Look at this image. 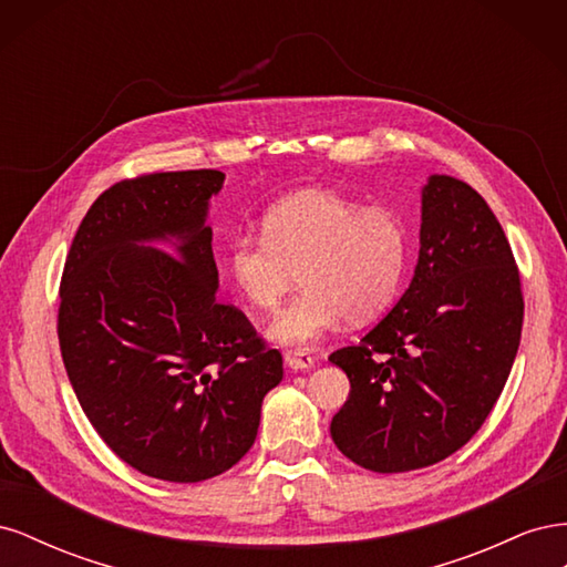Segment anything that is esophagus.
Listing matches in <instances>:
<instances>
[{
    "label": "esophagus",
    "mask_w": 567,
    "mask_h": 567,
    "mask_svg": "<svg viewBox=\"0 0 567 567\" xmlns=\"http://www.w3.org/2000/svg\"><path fill=\"white\" fill-rule=\"evenodd\" d=\"M284 362H286V367L290 371H305V369H312L315 367V357L310 352H302V350H298V352L288 350L284 354Z\"/></svg>",
    "instance_id": "34e87169"
}]
</instances>
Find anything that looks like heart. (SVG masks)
Here are the masks:
<instances>
[{
    "instance_id": "obj_1",
    "label": "heart",
    "mask_w": 567,
    "mask_h": 567,
    "mask_svg": "<svg viewBox=\"0 0 567 567\" xmlns=\"http://www.w3.org/2000/svg\"><path fill=\"white\" fill-rule=\"evenodd\" d=\"M260 227L229 238L221 269L255 310H274L300 274L305 288L269 326L281 346H312L346 317L369 321L398 296L409 231L394 210L307 188L271 203Z\"/></svg>"
}]
</instances>
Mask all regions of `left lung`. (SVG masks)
Segmentation results:
<instances>
[{
  "label": "left lung",
  "mask_w": 567,
  "mask_h": 567,
  "mask_svg": "<svg viewBox=\"0 0 567 567\" xmlns=\"http://www.w3.org/2000/svg\"><path fill=\"white\" fill-rule=\"evenodd\" d=\"M523 312L520 271L499 219L466 182L433 175L414 279L357 346L329 357L350 379L331 421L336 447L375 473L452 456L499 400Z\"/></svg>",
  "instance_id": "8db88e82"
}]
</instances>
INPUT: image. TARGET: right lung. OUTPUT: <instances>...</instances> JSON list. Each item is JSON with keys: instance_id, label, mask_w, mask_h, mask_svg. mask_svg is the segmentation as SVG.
I'll return each mask as SVG.
<instances>
[{"instance_id": "right-lung-1", "label": "right lung", "mask_w": 567, "mask_h": 567, "mask_svg": "<svg viewBox=\"0 0 567 567\" xmlns=\"http://www.w3.org/2000/svg\"><path fill=\"white\" fill-rule=\"evenodd\" d=\"M225 175L123 179L84 215L61 277L59 346L94 431L127 466L167 483L229 471L257 437L284 359L217 300L208 200ZM178 238V255L140 240Z\"/></svg>"}]
</instances>
